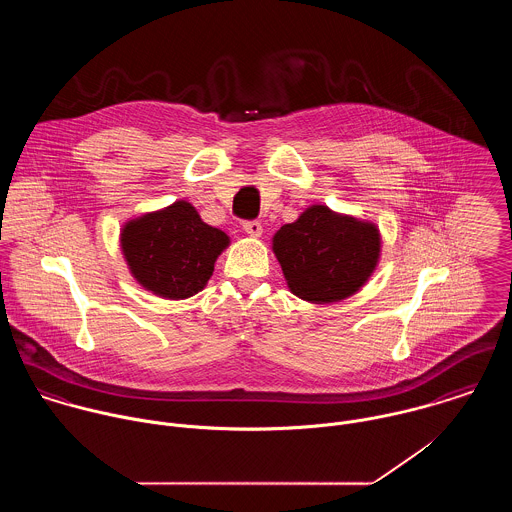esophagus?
<instances>
[{
  "label": "esophagus",
  "mask_w": 512,
  "mask_h": 512,
  "mask_svg": "<svg viewBox=\"0 0 512 512\" xmlns=\"http://www.w3.org/2000/svg\"><path fill=\"white\" fill-rule=\"evenodd\" d=\"M244 232L252 238H258V236H262V224L258 220H248V222H244Z\"/></svg>",
  "instance_id": "1"
}]
</instances>
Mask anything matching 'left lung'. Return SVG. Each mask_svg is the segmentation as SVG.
<instances>
[{"mask_svg": "<svg viewBox=\"0 0 512 512\" xmlns=\"http://www.w3.org/2000/svg\"><path fill=\"white\" fill-rule=\"evenodd\" d=\"M272 250L293 295L309 303H335L370 280L382 238L370 220L311 205L274 234Z\"/></svg>", "mask_w": 512, "mask_h": 512, "instance_id": "left-lung-1", "label": "left lung"}]
</instances>
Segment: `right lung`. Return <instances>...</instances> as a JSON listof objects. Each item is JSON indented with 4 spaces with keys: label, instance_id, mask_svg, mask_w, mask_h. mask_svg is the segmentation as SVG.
I'll return each instance as SVG.
<instances>
[{
    "label": "right lung",
    "instance_id": "1",
    "mask_svg": "<svg viewBox=\"0 0 512 512\" xmlns=\"http://www.w3.org/2000/svg\"><path fill=\"white\" fill-rule=\"evenodd\" d=\"M230 236L207 224L187 201L124 222L120 248L132 278L163 299L201 292Z\"/></svg>",
    "mask_w": 512,
    "mask_h": 512
}]
</instances>
